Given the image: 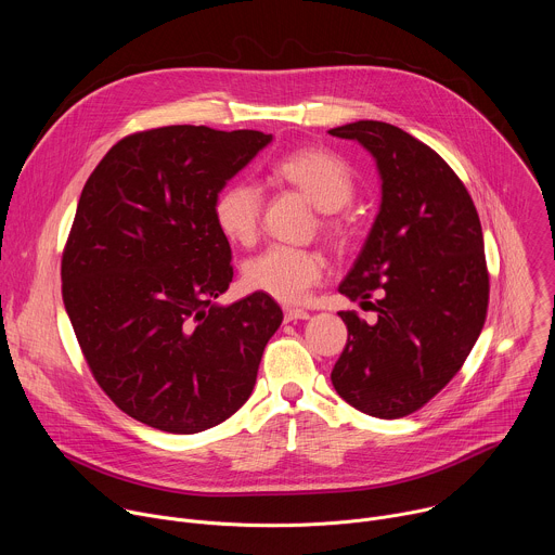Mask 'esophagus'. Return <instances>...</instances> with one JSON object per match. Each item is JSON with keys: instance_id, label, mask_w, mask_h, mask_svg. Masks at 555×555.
Listing matches in <instances>:
<instances>
[{"instance_id": "esophagus-1", "label": "esophagus", "mask_w": 555, "mask_h": 555, "mask_svg": "<svg viewBox=\"0 0 555 555\" xmlns=\"http://www.w3.org/2000/svg\"><path fill=\"white\" fill-rule=\"evenodd\" d=\"M309 319V311L305 309H294V307H287L285 309V323H292V321H307Z\"/></svg>"}]
</instances>
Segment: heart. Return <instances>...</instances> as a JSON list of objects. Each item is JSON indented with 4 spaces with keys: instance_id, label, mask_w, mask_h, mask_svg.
<instances>
[{
    "instance_id": "obj_1",
    "label": "heart",
    "mask_w": 555,
    "mask_h": 555,
    "mask_svg": "<svg viewBox=\"0 0 555 555\" xmlns=\"http://www.w3.org/2000/svg\"><path fill=\"white\" fill-rule=\"evenodd\" d=\"M270 173L321 208L323 230L334 240H343L347 223L336 210L347 206L356 193V180L345 160L325 149H298L276 160ZM212 217L228 242L250 246L259 234L261 191L248 182L228 184L215 197ZM325 268L327 261L321 253L276 244L244 266V283L274 300L294 305L323 281Z\"/></svg>"
}]
</instances>
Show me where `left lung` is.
I'll use <instances>...</instances> for the list:
<instances>
[{
    "label": "left lung",
    "instance_id": "8db88e82",
    "mask_svg": "<svg viewBox=\"0 0 555 555\" xmlns=\"http://www.w3.org/2000/svg\"><path fill=\"white\" fill-rule=\"evenodd\" d=\"M330 133L366 146L382 176L379 212L340 283V294L371 305L377 321L340 311L349 338L332 382L353 409L400 420L459 373L486 325L483 230L459 176L422 140L379 120Z\"/></svg>",
    "mask_w": 555,
    "mask_h": 555
}]
</instances>
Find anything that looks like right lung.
Masks as SVG:
<instances>
[{
    "label": "right lung",
    "mask_w": 555,
    "mask_h": 555,
    "mask_svg": "<svg viewBox=\"0 0 555 555\" xmlns=\"http://www.w3.org/2000/svg\"><path fill=\"white\" fill-rule=\"evenodd\" d=\"M272 140L171 125L118 140L88 178L61 259V292L83 358L129 417L193 435L240 411L283 321L255 292L215 305L232 253L212 204Z\"/></svg>",
    "instance_id": "obj_1"
}]
</instances>
